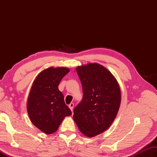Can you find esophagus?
Returning <instances> with one entry per match:
<instances>
[{
    "label": "esophagus",
    "mask_w": 157,
    "mask_h": 157,
    "mask_svg": "<svg viewBox=\"0 0 157 157\" xmlns=\"http://www.w3.org/2000/svg\"><path fill=\"white\" fill-rule=\"evenodd\" d=\"M74 106V104L73 103H71L70 104V105H69V107H70V109H71V111H73Z\"/></svg>",
    "instance_id": "34e87169"
}]
</instances>
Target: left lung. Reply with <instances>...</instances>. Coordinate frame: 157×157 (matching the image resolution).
I'll use <instances>...</instances> for the list:
<instances>
[{"label": "left lung", "instance_id": "obj_1", "mask_svg": "<svg viewBox=\"0 0 157 157\" xmlns=\"http://www.w3.org/2000/svg\"><path fill=\"white\" fill-rule=\"evenodd\" d=\"M81 81L83 99L74 109V120L83 135L92 137L105 131L119 109L121 91L111 72L98 63L76 69Z\"/></svg>", "mask_w": 157, "mask_h": 157}]
</instances>
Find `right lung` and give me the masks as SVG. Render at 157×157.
Instances as JSON below:
<instances>
[{"instance_id":"right-lung-1","label":"right lung","mask_w":157,"mask_h":157,"mask_svg":"<svg viewBox=\"0 0 157 157\" xmlns=\"http://www.w3.org/2000/svg\"><path fill=\"white\" fill-rule=\"evenodd\" d=\"M70 70L67 67H50L42 71L32 86L27 103L30 119L46 134L57 131L64 117L71 111L64 101L58 85Z\"/></svg>"}]
</instances>
